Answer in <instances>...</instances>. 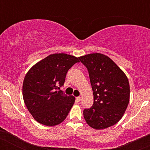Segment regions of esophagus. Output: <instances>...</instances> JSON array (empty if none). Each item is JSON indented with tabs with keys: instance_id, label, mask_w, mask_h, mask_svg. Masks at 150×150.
Returning a JSON list of instances; mask_svg holds the SVG:
<instances>
[{
	"instance_id": "esophagus-1",
	"label": "esophagus",
	"mask_w": 150,
	"mask_h": 150,
	"mask_svg": "<svg viewBox=\"0 0 150 150\" xmlns=\"http://www.w3.org/2000/svg\"><path fill=\"white\" fill-rule=\"evenodd\" d=\"M75 99H76V101H77V102H79L81 100V98L80 97V96H78V97H76V98H75Z\"/></svg>"
}]
</instances>
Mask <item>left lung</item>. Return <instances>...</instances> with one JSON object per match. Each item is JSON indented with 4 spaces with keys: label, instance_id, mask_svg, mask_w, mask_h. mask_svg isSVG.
I'll list each match as a JSON object with an SVG mask.
<instances>
[{
    "label": "left lung",
    "instance_id": "obj_1",
    "mask_svg": "<svg viewBox=\"0 0 150 150\" xmlns=\"http://www.w3.org/2000/svg\"><path fill=\"white\" fill-rule=\"evenodd\" d=\"M88 71L93 94V104L83 110L89 126L104 129L117 123L129 103L130 86L128 78L107 56L90 54L79 57Z\"/></svg>",
    "mask_w": 150,
    "mask_h": 150
}]
</instances>
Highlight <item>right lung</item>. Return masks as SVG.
Here are the masks:
<instances>
[{
  "instance_id": "1",
  "label": "right lung",
  "mask_w": 150,
  "mask_h": 150,
  "mask_svg": "<svg viewBox=\"0 0 150 150\" xmlns=\"http://www.w3.org/2000/svg\"><path fill=\"white\" fill-rule=\"evenodd\" d=\"M79 62V58L67 54H51L26 74L22 86L24 102L39 123L54 126L67 117L75 99L57 89L64 85L67 71Z\"/></svg>"
}]
</instances>
